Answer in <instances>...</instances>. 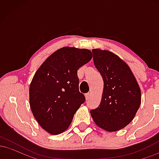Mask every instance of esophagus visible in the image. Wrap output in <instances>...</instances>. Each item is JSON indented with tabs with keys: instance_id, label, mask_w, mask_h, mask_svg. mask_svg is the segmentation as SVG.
<instances>
[{
	"instance_id": "esophagus-1",
	"label": "esophagus",
	"mask_w": 159,
	"mask_h": 159,
	"mask_svg": "<svg viewBox=\"0 0 159 159\" xmlns=\"http://www.w3.org/2000/svg\"><path fill=\"white\" fill-rule=\"evenodd\" d=\"M90 93H86V94H85V98H86V99L88 100L89 98H90Z\"/></svg>"
}]
</instances>
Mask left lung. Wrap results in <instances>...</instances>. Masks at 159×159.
<instances>
[{
	"instance_id": "8db88e82",
	"label": "left lung",
	"mask_w": 159,
	"mask_h": 159,
	"mask_svg": "<svg viewBox=\"0 0 159 159\" xmlns=\"http://www.w3.org/2000/svg\"><path fill=\"white\" fill-rule=\"evenodd\" d=\"M93 63L101 74L104 89L98 107L90 110L95 123L107 132H116L130 123L141 101L140 89L132 70L114 53L93 49Z\"/></svg>"
}]
</instances>
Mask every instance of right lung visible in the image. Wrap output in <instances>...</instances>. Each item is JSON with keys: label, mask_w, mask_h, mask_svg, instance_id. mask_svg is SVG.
<instances>
[{"label": "right lung", "mask_w": 159, "mask_h": 159, "mask_svg": "<svg viewBox=\"0 0 159 159\" xmlns=\"http://www.w3.org/2000/svg\"><path fill=\"white\" fill-rule=\"evenodd\" d=\"M92 56L88 49L64 47L49 56L36 71L29 90L30 105L47 132L58 134L66 130L85 102L78 87V70Z\"/></svg>", "instance_id": "obj_1"}]
</instances>
